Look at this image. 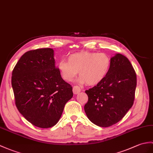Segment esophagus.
<instances>
[{
  "mask_svg": "<svg viewBox=\"0 0 153 153\" xmlns=\"http://www.w3.org/2000/svg\"><path fill=\"white\" fill-rule=\"evenodd\" d=\"M80 91H81V88L79 86L76 85V86L73 87V93L74 94H78L79 93H80Z\"/></svg>",
  "mask_w": 153,
  "mask_h": 153,
  "instance_id": "esophagus-1",
  "label": "esophagus"
}]
</instances>
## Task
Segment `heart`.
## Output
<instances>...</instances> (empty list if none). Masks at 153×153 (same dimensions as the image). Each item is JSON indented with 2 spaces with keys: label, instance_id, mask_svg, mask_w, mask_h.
Masks as SVG:
<instances>
[{
  "label": "heart",
  "instance_id": "heart-1",
  "mask_svg": "<svg viewBox=\"0 0 153 153\" xmlns=\"http://www.w3.org/2000/svg\"><path fill=\"white\" fill-rule=\"evenodd\" d=\"M111 65V58L106 53L82 51L70 55L68 62L59 61L58 70L66 81H72L79 72L81 83L94 86L105 79Z\"/></svg>",
  "mask_w": 153,
  "mask_h": 153
}]
</instances>
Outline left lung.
Wrapping results in <instances>:
<instances>
[{
	"mask_svg": "<svg viewBox=\"0 0 153 153\" xmlns=\"http://www.w3.org/2000/svg\"><path fill=\"white\" fill-rule=\"evenodd\" d=\"M111 60L105 79L85 91L88 102L85 111L92 123L101 127L112 126L121 120L135 98L137 77L132 64L119 53Z\"/></svg>",
	"mask_w": 153,
	"mask_h": 153,
	"instance_id": "obj_1",
	"label": "left lung"
}]
</instances>
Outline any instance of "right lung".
<instances>
[{"instance_id":"1","label":"right lung","mask_w":153,"mask_h":153,"mask_svg":"<svg viewBox=\"0 0 153 153\" xmlns=\"http://www.w3.org/2000/svg\"><path fill=\"white\" fill-rule=\"evenodd\" d=\"M53 52L51 48L28 51L12 71L17 109L28 122L42 128L58 123L66 103L73 97L72 87L55 66Z\"/></svg>"}]
</instances>
